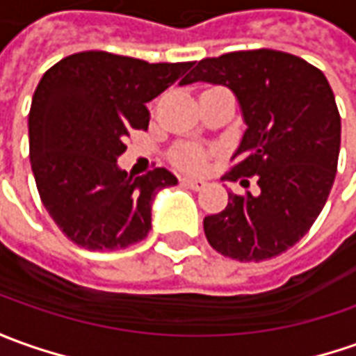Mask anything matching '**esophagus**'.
Returning <instances> with one entry per match:
<instances>
[{
	"instance_id": "1",
	"label": "esophagus",
	"mask_w": 356,
	"mask_h": 356,
	"mask_svg": "<svg viewBox=\"0 0 356 356\" xmlns=\"http://www.w3.org/2000/svg\"><path fill=\"white\" fill-rule=\"evenodd\" d=\"M181 183H183V185H187V187H191L193 191H200V188L207 185L202 179H191V177H183L181 179Z\"/></svg>"
}]
</instances>
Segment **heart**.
Segmentation results:
<instances>
[{
    "instance_id": "obj_1",
    "label": "heart",
    "mask_w": 356,
    "mask_h": 356,
    "mask_svg": "<svg viewBox=\"0 0 356 356\" xmlns=\"http://www.w3.org/2000/svg\"><path fill=\"white\" fill-rule=\"evenodd\" d=\"M173 161L181 169H185V171H200V169L204 168V163H207L202 149H198V147H183V149H179L177 154L173 156Z\"/></svg>"
}]
</instances>
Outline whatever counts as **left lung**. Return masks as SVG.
Segmentation results:
<instances>
[{
    "label": "left lung",
    "mask_w": 356,
    "mask_h": 356,
    "mask_svg": "<svg viewBox=\"0 0 356 356\" xmlns=\"http://www.w3.org/2000/svg\"><path fill=\"white\" fill-rule=\"evenodd\" d=\"M226 86L238 97L245 132L228 181L257 179L259 195L228 193V207L204 218L218 253L236 261L277 257L320 216L337 173L341 117L325 76L280 50H241L200 60L181 83Z\"/></svg>",
    "instance_id": "8db88e82"
}]
</instances>
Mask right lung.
Returning <instances> with one entry per match:
<instances>
[{
	"label": "right lung",
	"instance_id": "add662e5",
	"mask_svg": "<svg viewBox=\"0 0 356 356\" xmlns=\"http://www.w3.org/2000/svg\"><path fill=\"white\" fill-rule=\"evenodd\" d=\"M191 66L89 50L42 76L29 113L31 168L44 209L76 245L115 251L152 229V200L177 177L156 168L132 179L117 159L130 132L149 124L146 103Z\"/></svg>",
	"mask_w": 356,
	"mask_h": 356
}]
</instances>
